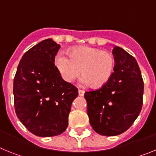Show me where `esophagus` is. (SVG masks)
Returning a JSON list of instances; mask_svg holds the SVG:
<instances>
[{"mask_svg": "<svg viewBox=\"0 0 156 156\" xmlns=\"http://www.w3.org/2000/svg\"><path fill=\"white\" fill-rule=\"evenodd\" d=\"M78 94H79V96H80V97H83V96L84 95V90L79 89V90H78Z\"/></svg>", "mask_w": 156, "mask_h": 156, "instance_id": "obj_1", "label": "esophagus"}]
</instances>
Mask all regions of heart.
Here are the masks:
<instances>
[{"label": "heart", "mask_w": 156, "mask_h": 156, "mask_svg": "<svg viewBox=\"0 0 156 156\" xmlns=\"http://www.w3.org/2000/svg\"><path fill=\"white\" fill-rule=\"evenodd\" d=\"M69 56L59 53L55 59L59 74L66 83H73L83 75L81 82L91 84L94 88L105 86L115 69V57L110 51L90 46L76 47L70 49Z\"/></svg>", "instance_id": "obj_1"}]
</instances>
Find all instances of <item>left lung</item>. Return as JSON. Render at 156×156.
Listing matches in <instances>:
<instances>
[{
    "instance_id": "8db88e82",
    "label": "left lung",
    "mask_w": 156,
    "mask_h": 156,
    "mask_svg": "<svg viewBox=\"0 0 156 156\" xmlns=\"http://www.w3.org/2000/svg\"><path fill=\"white\" fill-rule=\"evenodd\" d=\"M112 54L115 69L108 83L84 94L90 125L104 136H116L129 129L143 105L144 82L136 59L119 47Z\"/></svg>"
}]
</instances>
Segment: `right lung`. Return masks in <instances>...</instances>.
Listing matches in <instances>:
<instances>
[{
	"label": "right lung",
	"mask_w": 156,
	"mask_h": 156,
	"mask_svg": "<svg viewBox=\"0 0 156 156\" xmlns=\"http://www.w3.org/2000/svg\"><path fill=\"white\" fill-rule=\"evenodd\" d=\"M60 45L47 39L23 55L14 78L17 117L29 131L39 137L61 134L78 89L66 83L55 66Z\"/></svg>",
	"instance_id": "1"
}]
</instances>
